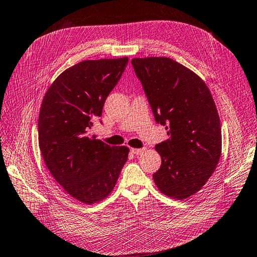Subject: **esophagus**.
I'll list each match as a JSON object with an SVG mask.
<instances>
[{"instance_id":"esophagus-1","label":"esophagus","mask_w":257,"mask_h":257,"mask_svg":"<svg viewBox=\"0 0 257 257\" xmlns=\"http://www.w3.org/2000/svg\"><path fill=\"white\" fill-rule=\"evenodd\" d=\"M130 152H132L134 155H140L143 152H145V149H142V148H132V149H130Z\"/></svg>"}]
</instances>
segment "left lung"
<instances>
[{"instance_id":"8db88e82","label":"left lung","mask_w":257,"mask_h":257,"mask_svg":"<svg viewBox=\"0 0 257 257\" xmlns=\"http://www.w3.org/2000/svg\"><path fill=\"white\" fill-rule=\"evenodd\" d=\"M155 120L169 138L156 145L162 166L153 177L163 194L185 199L197 193L215 172L222 153L217 109L206 83L169 58L132 60Z\"/></svg>"}]
</instances>
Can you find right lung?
<instances>
[{"label": "right lung", "mask_w": 257, "mask_h": 257, "mask_svg": "<svg viewBox=\"0 0 257 257\" xmlns=\"http://www.w3.org/2000/svg\"><path fill=\"white\" fill-rule=\"evenodd\" d=\"M127 64V57L74 64L50 85L40 109L45 166L65 192L87 205L108 197L128 159V147H111L89 135Z\"/></svg>", "instance_id": "1"}]
</instances>
